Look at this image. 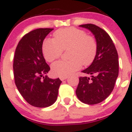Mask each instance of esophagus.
<instances>
[{"label":"esophagus","mask_w":132,"mask_h":132,"mask_svg":"<svg viewBox=\"0 0 132 132\" xmlns=\"http://www.w3.org/2000/svg\"><path fill=\"white\" fill-rule=\"evenodd\" d=\"M59 79H60L61 80H65V79H67V77H59Z\"/></svg>","instance_id":"obj_1"}]
</instances>
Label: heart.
Instances as JSON below:
<instances>
[{"label":"heart","mask_w":132,"mask_h":132,"mask_svg":"<svg viewBox=\"0 0 132 132\" xmlns=\"http://www.w3.org/2000/svg\"><path fill=\"white\" fill-rule=\"evenodd\" d=\"M68 49L69 60L59 61L52 65L53 75L67 77L81 67L90 65L94 60L97 51V44L93 37L88 36L83 30L75 28H66L55 31L53 39L44 41L42 52L48 62L60 57L63 50Z\"/></svg>","instance_id":"obj_1"}]
</instances>
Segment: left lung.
Instances as JSON below:
<instances>
[{"mask_svg": "<svg viewBox=\"0 0 132 132\" xmlns=\"http://www.w3.org/2000/svg\"><path fill=\"white\" fill-rule=\"evenodd\" d=\"M79 26L93 33L96 39L97 51L91 65L82 71L90 75V77H79L76 94L83 103L96 104L105 100L114 89L118 76V55L111 38L103 29L92 24Z\"/></svg>", "mask_w": 132, "mask_h": 132, "instance_id": "left-lung-1", "label": "left lung"}]
</instances>
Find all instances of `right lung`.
<instances>
[{"label": "right lung", "mask_w": 132, "mask_h": 132, "mask_svg": "<svg viewBox=\"0 0 132 132\" xmlns=\"http://www.w3.org/2000/svg\"><path fill=\"white\" fill-rule=\"evenodd\" d=\"M53 30L39 28L26 34L18 43L14 57L16 87L28 103L38 108L48 107L55 102L61 83L59 78L44 76L50 67L43 55V42Z\"/></svg>", "instance_id": "right-lung-1"}]
</instances>
